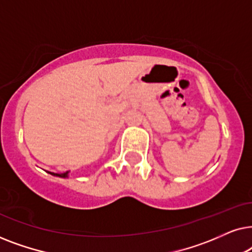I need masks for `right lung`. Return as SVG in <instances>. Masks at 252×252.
<instances>
[{
	"label": "right lung",
	"instance_id": "right-lung-1",
	"mask_svg": "<svg viewBox=\"0 0 252 252\" xmlns=\"http://www.w3.org/2000/svg\"><path fill=\"white\" fill-rule=\"evenodd\" d=\"M48 173L54 175V177H58V178H68V173H70V172L67 171V172H65V173H54V172L48 171Z\"/></svg>",
	"mask_w": 252,
	"mask_h": 252
}]
</instances>
